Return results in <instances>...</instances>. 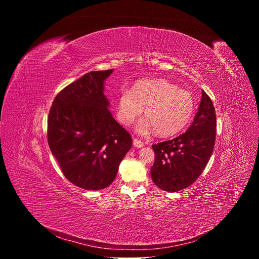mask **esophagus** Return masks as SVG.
<instances>
[{"mask_svg":"<svg viewBox=\"0 0 259 259\" xmlns=\"http://www.w3.org/2000/svg\"><path fill=\"white\" fill-rule=\"evenodd\" d=\"M133 145L139 149V147L143 146V142L141 140H138V139H133Z\"/></svg>","mask_w":259,"mask_h":259,"instance_id":"1","label":"esophagus"}]
</instances>
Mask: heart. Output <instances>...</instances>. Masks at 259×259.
Listing matches in <instances>:
<instances>
[{"label":"heart","mask_w":259,"mask_h":259,"mask_svg":"<svg viewBox=\"0 0 259 259\" xmlns=\"http://www.w3.org/2000/svg\"><path fill=\"white\" fill-rule=\"evenodd\" d=\"M145 118L136 124L139 134L153 129L161 136H170L182 130L194 113L192 95L167 80L150 79L137 82L132 90L123 89L118 100V118L129 126L142 113Z\"/></svg>","instance_id":"b5f03b06"}]
</instances>
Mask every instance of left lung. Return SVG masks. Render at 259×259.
<instances>
[{
    "label": "left lung",
    "instance_id": "8db88e82",
    "mask_svg": "<svg viewBox=\"0 0 259 259\" xmlns=\"http://www.w3.org/2000/svg\"><path fill=\"white\" fill-rule=\"evenodd\" d=\"M216 115L210 97L202 90L198 113L190 128L179 136L153 145L151 168L154 183L174 193L187 189L204 171L214 149Z\"/></svg>",
    "mask_w": 259,
    "mask_h": 259
}]
</instances>
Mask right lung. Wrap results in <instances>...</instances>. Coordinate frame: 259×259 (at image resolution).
<instances>
[{"label": "right lung", "mask_w": 259, "mask_h": 259, "mask_svg": "<svg viewBox=\"0 0 259 259\" xmlns=\"http://www.w3.org/2000/svg\"><path fill=\"white\" fill-rule=\"evenodd\" d=\"M113 71L85 73L57 94L49 112L52 155L66 179L87 191L108 187L132 146L130 134L114 119L103 93Z\"/></svg>", "instance_id": "obj_1"}]
</instances>
